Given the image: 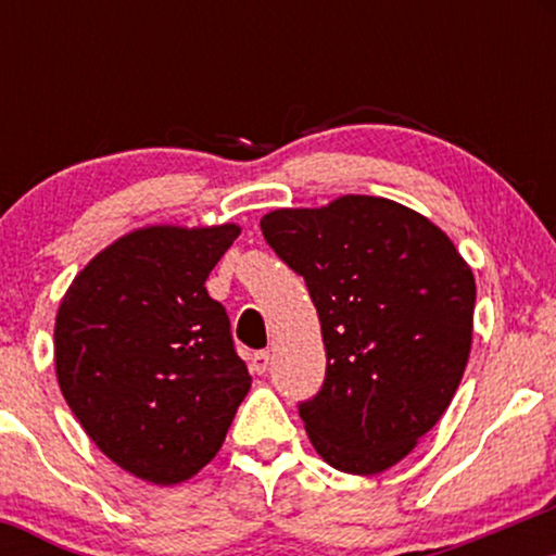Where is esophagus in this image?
Returning a JSON list of instances; mask_svg holds the SVG:
<instances>
[{
	"label": "esophagus",
	"mask_w": 556,
	"mask_h": 556,
	"mask_svg": "<svg viewBox=\"0 0 556 556\" xmlns=\"http://www.w3.org/2000/svg\"><path fill=\"white\" fill-rule=\"evenodd\" d=\"M250 367H253V371H257V375H263V371L270 367V354L268 352H255L253 356H250Z\"/></svg>",
	"instance_id": "esophagus-1"
}]
</instances>
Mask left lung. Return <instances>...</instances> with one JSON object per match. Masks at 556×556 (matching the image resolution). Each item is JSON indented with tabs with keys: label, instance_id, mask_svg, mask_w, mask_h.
Returning <instances> with one entry per match:
<instances>
[{
	"label": "left lung",
	"instance_id": "8db88e82",
	"mask_svg": "<svg viewBox=\"0 0 556 556\" xmlns=\"http://www.w3.org/2000/svg\"><path fill=\"white\" fill-rule=\"evenodd\" d=\"M261 230L306 280L321 321L326 379L299 407L311 445L344 473H382L458 390L473 344V270L432 219L387 197L273 210Z\"/></svg>",
	"mask_w": 556,
	"mask_h": 556
}]
</instances>
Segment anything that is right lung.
I'll return each mask as SVG.
<instances>
[{
	"mask_svg": "<svg viewBox=\"0 0 556 556\" xmlns=\"http://www.w3.org/2000/svg\"><path fill=\"white\" fill-rule=\"evenodd\" d=\"M240 225H147L73 278L55 316L60 392L98 451L154 485L200 473L253 384L204 280Z\"/></svg>",
	"mask_w": 556,
	"mask_h": 556,
	"instance_id": "1",
	"label": "right lung"
}]
</instances>
